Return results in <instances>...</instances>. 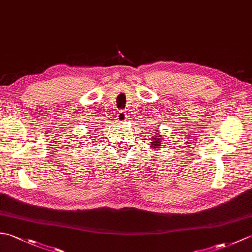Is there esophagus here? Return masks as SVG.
Returning a JSON list of instances; mask_svg holds the SVG:
<instances>
[{
  "label": "esophagus",
  "mask_w": 252,
  "mask_h": 252,
  "mask_svg": "<svg viewBox=\"0 0 252 252\" xmlns=\"http://www.w3.org/2000/svg\"><path fill=\"white\" fill-rule=\"evenodd\" d=\"M117 119H118V121H121V122L126 120V112L123 111V110H120L117 114Z\"/></svg>",
  "instance_id": "esophagus-1"
}]
</instances>
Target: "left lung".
<instances>
[{"label": "left lung", "instance_id": "left-lung-1", "mask_svg": "<svg viewBox=\"0 0 252 252\" xmlns=\"http://www.w3.org/2000/svg\"><path fill=\"white\" fill-rule=\"evenodd\" d=\"M160 142H161V136H155L154 141H152V146H154V148L156 146H160Z\"/></svg>", "mask_w": 252, "mask_h": 252}]
</instances>
